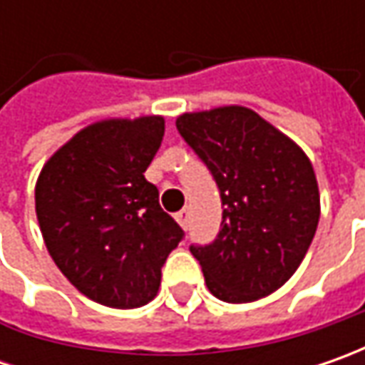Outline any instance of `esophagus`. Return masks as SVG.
<instances>
[{"label": "esophagus", "mask_w": 365, "mask_h": 365, "mask_svg": "<svg viewBox=\"0 0 365 365\" xmlns=\"http://www.w3.org/2000/svg\"><path fill=\"white\" fill-rule=\"evenodd\" d=\"M176 221H178V225H180L182 230H187V227H189V209L178 211V213H176Z\"/></svg>", "instance_id": "34e87169"}]
</instances>
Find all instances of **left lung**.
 Segmentation results:
<instances>
[{
  "mask_svg": "<svg viewBox=\"0 0 365 365\" xmlns=\"http://www.w3.org/2000/svg\"><path fill=\"white\" fill-rule=\"evenodd\" d=\"M176 130L221 195V230L190 245L213 297L252 302L282 287L313 242L321 215L313 164L288 135L242 106L182 113Z\"/></svg>",
  "mask_w": 365,
  "mask_h": 365,
  "instance_id": "1",
  "label": "left lung"
}]
</instances>
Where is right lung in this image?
<instances>
[{"label":"right lung","mask_w":365,"mask_h":365,"mask_svg":"<svg viewBox=\"0 0 365 365\" xmlns=\"http://www.w3.org/2000/svg\"><path fill=\"white\" fill-rule=\"evenodd\" d=\"M162 135L160 115L97 121L58 148L36 180V215L54 264L111 309L152 301L185 235L144 176Z\"/></svg>","instance_id":"1"}]
</instances>
